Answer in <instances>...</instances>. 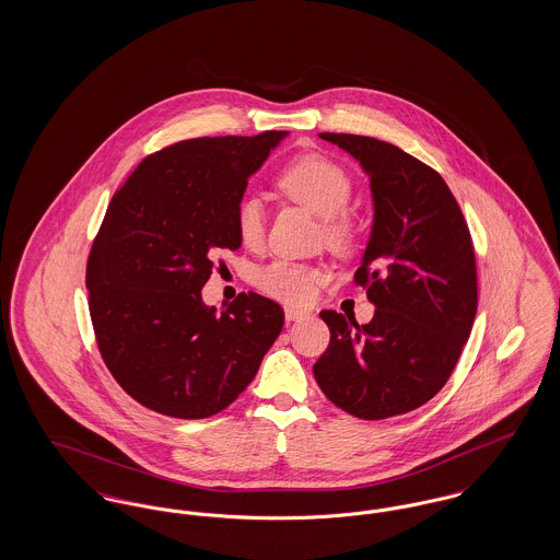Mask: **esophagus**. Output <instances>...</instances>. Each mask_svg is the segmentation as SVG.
<instances>
[{"label": "esophagus", "instance_id": "34e87169", "mask_svg": "<svg viewBox=\"0 0 560 560\" xmlns=\"http://www.w3.org/2000/svg\"><path fill=\"white\" fill-rule=\"evenodd\" d=\"M308 313L306 311H302V308H295V306H285V319L288 320H298L304 319Z\"/></svg>", "mask_w": 560, "mask_h": 560}]
</instances>
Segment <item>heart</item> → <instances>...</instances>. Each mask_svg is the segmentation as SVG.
Listing matches in <instances>:
<instances>
[{"instance_id": "obj_1", "label": "heart", "mask_w": 560, "mask_h": 560, "mask_svg": "<svg viewBox=\"0 0 560 560\" xmlns=\"http://www.w3.org/2000/svg\"><path fill=\"white\" fill-rule=\"evenodd\" d=\"M275 187L288 199L319 215L323 237L331 247L347 249L354 243L361 222L357 212L348 206L354 183L345 165L319 153L300 155L279 170ZM235 231L245 247L254 249L262 245L267 218L265 206L258 197H241L235 208ZM320 281H325L323 268L288 258H277L254 272L256 288L295 304L308 302L317 292Z\"/></svg>"}]
</instances>
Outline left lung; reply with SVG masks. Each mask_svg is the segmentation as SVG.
<instances>
[{
  "instance_id": "left-lung-1",
  "label": "left lung",
  "mask_w": 560,
  "mask_h": 560,
  "mask_svg": "<svg viewBox=\"0 0 560 560\" xmlns=\"http://www.w3.org/2000/svg\"><path fill=\"white\" fill-rule=\"evenodd\" d=\"M361 161L373 229L354 283L373 319L320 311L329 347L313 373L325 397L361 420L418 409L450 380L477 315L475 245L447 183L399 147L357 133H319Z\"/></svg>"
}]
</instances>
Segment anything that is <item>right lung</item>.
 <instances>
[{"mask_svg":"<svg viewBox=\"0 0 560 560\" xmlns=\"http://www.w3.org/2000/svg\"><path fill=\"white\" fill-rule=\"evenodd\" d=\"M288 132L190 138L147 155L117 188L85 285L101 357L140 405L180 420L215 416L254 380L283 308L241 292L222 313L201 288L215 254L240 249L247 178Z\"/></svg>","mask_w":560,"mask_h":560,"instance_id":"right-lung-1","label":"right lung"}]
</instances>
